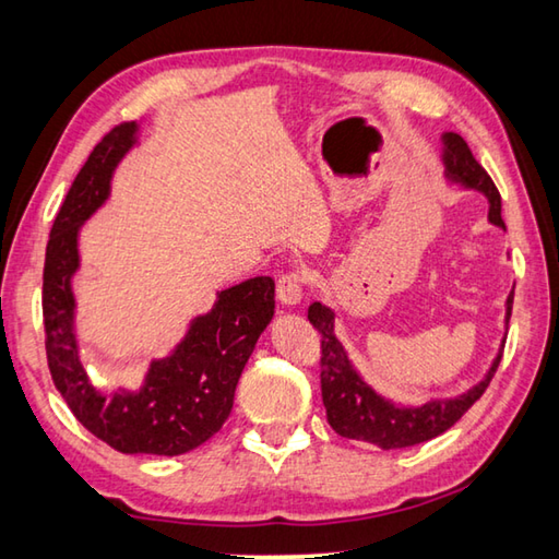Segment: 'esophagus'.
I'll return each instance as SVG.
<instances>
[{
    "label": "esophagus",
    "instance_id": "esophagus-1",
    "mask_svg": "<svg viewBox=\"0 0 559 559\" xmlns=\"http://www.w3.org/2000/svg\"><path fill=\"white\" fill-rule=\"evenodd\" d=\"M306 286H308L306 273L286 271L278 278V286H276L278 300L283 302V306H296V302L302 300V290H306Z\"/></svg>",
    "mask_w": 559,
    "mask_h": 559
}]
</instances>
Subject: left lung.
<instances>
[{
  "mask_svg": "<svg viewBox=\"0 0 559 559\" xmlns=\"http://www.w3.org/2000/svg\"><path fill=\"white\" fill-rule=\"evenodd\" d=\"M444 164H448V176L454 180H462L464 186L481 190L489 198V219L493 225L506 227L501 219V195L496 190L491 176L486 174L484 166L474 158L472 148L466 141L450 131L444 134ZM513 310V293L509 296V312H506V322L511 320ZM308 320L312 328L320 332V389H322V403L328 411V423L332 430L349 440L371 442L381 450H401L413 448V444L428 442L438 438L444 430L462 418V415L472 408V405L481 399L484 391L489 389L496 369H499L503 352L496 357L491 371L486 379L466 391L460 399L452 401H430L420 405V408H395L393 403L383 401L381 395L361 381V377L354 371L347 352L334 337V314L330 308L312 302L308 308Z\"/></svg>",
  "mask_w": 559,
  "mask_h": 559,
  "instance_id": "obj_1",
  "label": "left lung"
}]
</instances>
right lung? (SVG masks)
Masks as SVG:
<instances>
[{
	"label": "right lung",
	"mask_w": 559,
	"mask_h": 559,
	"mask_svg": "<svg viewBox=\"0 0 559 559\" xmlns=\"http://www.w3.org/2000/svg\"><path fill=\"white\" fill-rule=\"evenodd\" d=\"M134 121H121L87 156L60 205L44 263L46 359L70 413L124 454H186L219 432L253 344L273 318V278L257 276L219 293L215 310L192 322L174 357L151 364L141 391L105 399L87 381L73 337L70 276L78 269V227L109 195L111 170L134 144Z\"/></svg>",
	"instance_id": "add662e5"
}]
</instances>
